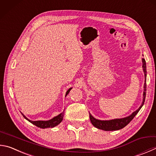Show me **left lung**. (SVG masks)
Segmentation results:
<instances>
[{
    "label": "left lung",
    "instance_id": "obj_1",
    "mask_svg": "<svg viewBox=\"0 0 156 156\" xmlns=\"http://www.w3.org/2000/svg\"><path fill=\"white\" fill-rule=\"evenodd\" d=\"M143 62V69L144 73H145V84H144V91H143V102L141 106L139 107V108L136 110L132 115H130L128 117L121 118V119H115L112 120H99L96 119L93 116L89 113V117L90 122L93 124V126L97 127L98 129H103L104 131H113V130H118L123 128L124 127H126L127 124H128L130 121H131L134 117L137 114L138 111L140 110L141 108L143 106L144 102L145 100L146 97V90H147V84H146V77H147V70H146V62L145 58H142Z\"/></svg>",
    "mask_w": 156,
    "mask_h": 156
}]
</instances>
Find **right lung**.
Instances as JSON below:
<instances>
[{"label":"right lung","mask_w":156,"mask_h":156,"mask_svg":"<svg viewBox=\"0 0 156 156\" xmlns=\"http://www.w3.org/2000/svg\"><path fill=\"white\" fill-rule=\"evenodd\" d=\"M72 88H70L68 90H67L66 94V97L67 95V94L69 93L70 90L72 89ZM23 117H24V119H26L27 121H29V122H30L31 123H33V125L36 126L37 127H40V128H48V127H54L56 126H58L59 123H60L62 121H63V116H64V111L63 112H61V114H59L58 115L56 116L54 118H52V119L48 120V121H30L29 119L27 118V117L22 114Z\"/></svg>","instance_id":"add662e5"}]
</instances>
